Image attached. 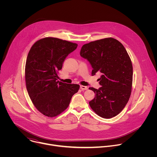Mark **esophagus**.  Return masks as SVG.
<instances>
[{
  "mask_svg": "<svg viewBox=\"0 0 157 157\" xmlns=\"http://www.w3.org/2000/svg\"><path fill=\"white\" fill-rule=\"evenodd\" d=\"M80 88H81V90H82V91L87 90V86H80Z\"/></svg>",
  "mask_w": 157,
  "mask_h": 157,
  "instance_id": "esophagus-1",
  "label": "esophagus"
}]
</instances>
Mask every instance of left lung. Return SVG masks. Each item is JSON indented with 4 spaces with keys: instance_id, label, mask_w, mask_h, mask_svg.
Returning a JSON list of instances; mask_svg holds the SVG:
<instances>
[{
    "instance_id": "left-lung-1",
    "label": "left lung",
    "mask_w": 157,
    "mask_h": 157,
    "mask_svg": "<svg viewBox=\"0 0 157 157\" xmlns=\"http://www.w3.org/2000/svg\"><path fill=\"white\" fill-rule=\"evenodd\" d=\"M92 68V75L101 73L98 89H89L96 94L89 102L101 117L110 119L117 114L128 102L132 90L133 68L123 44L113 38H106L85 44L80 52Z\"/></svg>"
}]
</instances>
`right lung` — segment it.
Segmentation results:
<instances>
[{
  "label": "right lung",
  "mask_w": 157,
  "mask_h": 157,
  "mask_svg": "<svg viewBox=\"0 0 157 157\" xmlns=\"http://www.w3.org/2000/svg\"><path fill=\"white\" fill-rule=\"evenodd\" d=\"M78 44L57 38L46 37L36 41L26 61L25 78L29 95L36 109L53 117L68 107L79 85L58 80V71Z\"/></svg>",
  "instance_id": "add662e5"
}]
</instances>
